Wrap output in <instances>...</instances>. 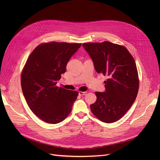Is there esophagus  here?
<instances>
[{"mask_svg":"<svg viewBox=\"0 0 160 160\" xmlns=\"http://www.w3.org/2000/svg\"><path fill=\"white\" fill-rule=\"evenodd\" d=\"M87 94V92H82V91H80L79 92V95L81 96H85Z\"/></svg>","mask_w":160,"mask_h":160,"instance_id":"1","label":"esophagus"}]
</instances>
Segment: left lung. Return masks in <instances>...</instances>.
I'll list each match as a JSON object with an SVG mask.
<instances>
[{"instance_id": "8db88e82", "label": "left lung", "mask_w": 160, "mask_h": 160, "mask_svg": "<svg viewBox=\"0 0 160 160\" xmlns=\"http://www.w3.org/2000/svg\"><path fill=\"white\" fill-rule=\"evenodd\" d=\"M96 71L106 76L104 92H96V101L90 105L94 116L104 123L122 118L138 93L139 80L135 60L123 45L104 41L83 43Z\"/></svg>"}]
</instances>
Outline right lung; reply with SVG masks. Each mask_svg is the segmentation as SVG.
<instances>
[{
  "instance_id": "add662e5",
  "label": "right lung",
  "mask_w": 160,
  "mask_h": 160,
  "mask_svg": "<svg viewBox=\"0 0 160 160\" xmlns=\"http://www.w3.org/2000/svg\"><path fill=\"white\" fill-rule=\"evenodd\" d=\"M81 43L50 42L38 45L29 56L21 75L25 100L43 122L56 124L72 111L78 92L56 86L71 57Z\"/></svg>"
}]
</instances>
